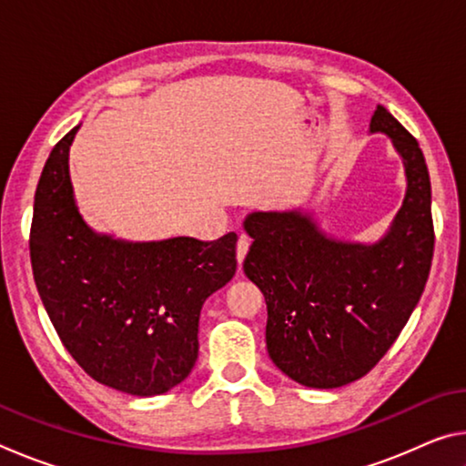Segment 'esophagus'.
<instances>
[{
  "label": "esophagus",
  "instance_id": "esophagus-1",
  "mask_svg": "<svg viewBox=\"0 0 466 466\" xmlns=\"http://www.w3.org/2000/svg\"><path fill=\"white\" fill-rule=\"evenodd\" d=\"M248 247H250V240L247 238V236H240L238 244H236V258H238L240 265H242V261H244V257H247Z\"/></svg>",
  "mask_w": 466,
  "mask_h": 466
}]
</instances>
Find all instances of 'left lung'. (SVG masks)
<instances>
[{
  "label": "left lung",
  "mask_w": 466,
  "mask_h": 466,
  "mask_svg": "<svg viewBox=\"0 0 466 466\" xmlns=\"http://www.w3.org/2000/svg\"><path fill=\"white\" fill-rule=\"evenodd\" d=\"M382 131L403 156L407 195L380 242L327 238L309 218L250 214L244 273L267 302V351L283 374L312 389L366 376L397 341L423 294L433 257L431 185L417 139L384 106Z\"/></svg>",
  "instance_id": "left-lung-1"
}]
</instances>
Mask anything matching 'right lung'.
I'll use <instances>...</instances> for the list:
<instances>
[{"instance_id": "add662e5", "label": "right lung", "mask_w": 466, "mask_h": 466, "mask_svg": "<svg viewBox=\"0 0 466 466\" xmlns=\"http://www.w3.org/2000/svg\"><path fill=\"white\" fill-rule=\"evenodd\" d=\"M77 129L55 144L35 193V283L61 343L86 374L154 397L193 370L201 306L234 278L238 236L131 244L94 234L77 214L69 180Z\"/></svg>"}]
</instances>
